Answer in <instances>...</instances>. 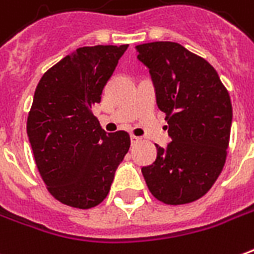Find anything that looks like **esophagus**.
Returning <instances> with one entry per match:
<instances>
[{
	"instance_id": "obj_1",
	"label": "esophagus",
	"mask_w": 254,
	"mask_h": 254,
	"mask_svg": "<svg viewBox=\"0 0 254 254\" xmlns=\"http://www.w3.org/2000/svg\"><path fill=\"white\" fill-rule=\"evenodd\" d=\"M130 141H132V144H137V143H140V137L132 134V136H130Z\"/></svg>"
}]
</instances>
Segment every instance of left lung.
I'll return each mask as SVG.
<instances>
[{
	"instance_id": "1",
	"label": "left lung",
	"mask_w": 254,
	"mask_h": 254,
	"mask_svg": "<svg viewBox=\"0 0 254 254\" xmlns=\"http://www.w3.org/2000/svg\"><path fill=\"white\" fill-rule=\"evenodd\" d=\"M136 51L150 70L158 109L166 114L172 139L165 148L155 144L157 159L143 166L141 173L161 202H194L212 189L226 164L230 95L213 67L177 42H148Z\"/></svg>"
}]
</instances>
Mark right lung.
Segmentation results:
<instances>
[{"mask_svg":"<svg viewBox=\"0 0 254 254\" xmlns=\"http://www.w3.org/2000/svg\"><path fill=\"white\" fill-rule=\"evenodd\" d=\"M127 49L78 48L37 85L27 136L48 191L64 205L89 209L104 201L130 147L127 132L106 133L92 114Z\"/></svg>","mask_w":254,"mask_h":254,"instance_id":"add662e5","label":"right lung"}]
</instances>
